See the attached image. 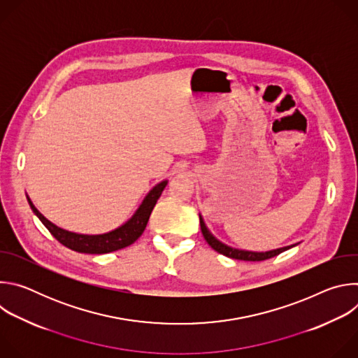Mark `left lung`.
<instances>
[{
	"label": "left lung",
	"mask_w": 358,
	"mask_h": 358,
	"mask_svg": "<svg viewBox=\"0 0 358 358\" xmlns=\"http://www.w3.org/2000/svg\"><path fill=\"white\" fill-rule=\"evenodd\" d=\"M199 225H201V231H202V235L203 238H206V241L208 242V245L215 249L218 253H222L225 255V257L228 258H232V259H239V261H250V262H259V261H265V259H271L273 257H276V255L296 246L297 243L294 245H289V246H283V248H278V249H272V250H266V252H253V250H245V249H238V248H234V246H229L224 242H221L220 239H217L211 231L207 228L206 222H203V218L202 215L199 214Z\"/></svg>",
	"instance_id": "8db88e82"
}]
</instances>
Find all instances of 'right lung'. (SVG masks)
Here are the masks:
<instances>
[{
    "label": "right lung",
    "instance_id": "add662e5",
    "mask_svg": "<svg viewBox=\"0 0 358 358\" xmlns=\"http://www.w3.org/2000/svg\"><path fill=\"white\" fill-rule=\"evenodd\" d=\"M167 182H169V180H164L152 187L147 192L143 202L140 203V207L136 210V213L133 214V217L129 221H126L123 225H120L119 228H116L113 231H109L106 234H99V235H86V234H78V232L64 229V228L55 225L54 222H50L49 220H46L35 208V206L28 195H27V199H28V203H29L32 213L39 218V221L48 228V231L52 234L62 245H65L66 248H69L72 250L80 252V253L101 255V253H109L113 250L123 249V248L131 245L133 242H136L141 236V234L144 232L145 225L148 222L150 214H151L152 208H155L156 202L160 198Z\"/></svg>",
    "mask_w": 358,
    "mask_h": 358
}]
</instances>
